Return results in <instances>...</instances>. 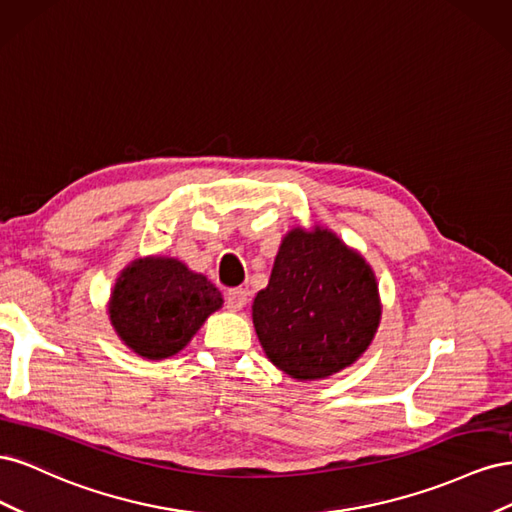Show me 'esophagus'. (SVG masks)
Instances as JSON below:
<instances>
[{"instance_id": "esophagus-1", "label": "esophagus", "mask_w": 512, "mask_h": 512, "mask_svg": "<svg viewBox=\"0 0 512 512\" xmlns=\"http://www.w3.org/2000/svg\"><path fill=\"white\" fill-rule=\"evenodd\" d=\"M247 303V290L245 288H230L226 292V305L232 312H239Z\"/></svg>"}]
</instances>
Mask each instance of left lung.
I'll use <instances>...</instances> for the list:
<instances>
[{"label":"left lung","mask_w":512,"mask_h":512,"mask_svg":"<svg viewBox=\"0 0 512 512\" xmlns=\"http://www.w3.org/2000/svg\"><path fill=\"white\" fill-rule=\"evenodd\" d=\"M376 275L329 228H292L252 305L269 361L297 380L329 378L369 348L380 324Z\"/></svg>","instance_id":"1"}]
</instances>
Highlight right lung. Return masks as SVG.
I'll use <instances>...</instances> for the list:
<instances>
[{
	"mask_svg": "<svg viewBox=\"0 0 512 512\" xmlns=\"http://www.w3.org/2000/svg\"><path fill=\"white\" fill-rule=\"evenodd\" d=\"M224 303L205 275L177 258H138L121 271L108 314L121 342L151 361L188 346L203 322Z\"/></svg>",
	"mask_w": 512,
	"mask_h": 512,
	"instance_id": "add662e5",
	"label": "right lung"
}]
</instances>
